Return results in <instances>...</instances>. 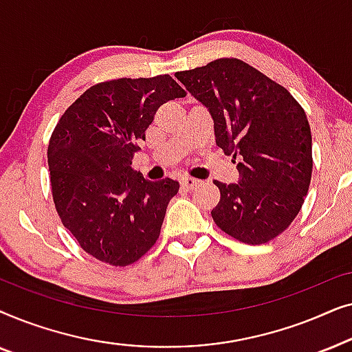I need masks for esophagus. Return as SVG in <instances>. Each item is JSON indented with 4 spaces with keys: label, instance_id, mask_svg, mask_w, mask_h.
<instances>
[{
    "label": "esophagus",
    "instance_id": "34e87169",
    "mask_svg": "<svg viewBox=\"0 0 352 352\" xmlns=\"http://www.w3.org/2000/svg\"><path fill=\"white\" fill-rule=\"evenodd\" d=\"M199 182H200L199 179H194V177L186 176V177H182V179H181V186H182V189L192 190L197 184H199Z\"/></svg>",
    "mask_w": 352,
    "mask_h": 352
}]
</instances>
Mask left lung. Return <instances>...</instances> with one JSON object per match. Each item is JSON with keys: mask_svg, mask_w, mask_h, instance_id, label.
Here are the masks:
<instances>
[{"mask_svg": "<svg viewBox=\"0 0 352 352\" xmlns=\"http://www.w3.org/2000/svg\"><path fill=\"white\" fill-rule=\"evenodd\" d=\"M177 80L213 118L216 144L239 158V181H214L216 226L248 245L282 234L300 213L312 173L306 113L276 81L239 59L177 72Z\"/></svg>", "mask_w": 352, "mask_h": 352, "instance_id": "obj_1", "label": "left lung"}]
</instances>
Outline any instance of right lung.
Listing matches in <instances>:
<instances>
[{
    "label": "right lung",
    "instance_id": "right-lung-1",
    "mask_svg": "<svg viewBox=\"0 0 352 352\" xmlns=\"http://www.w3.org/2000/svg\"><path fill=\"white\" fill-rule=\"evenodd\" d=\"M184 96L170 75L104 81L56 124L47 147L56 210L99 261L128 266L157 242L179 182L148 181L131 163L158 107Z\"/></svg>",
    "mask_w": 352,
    "mask_h": 352
}]
</instances>
